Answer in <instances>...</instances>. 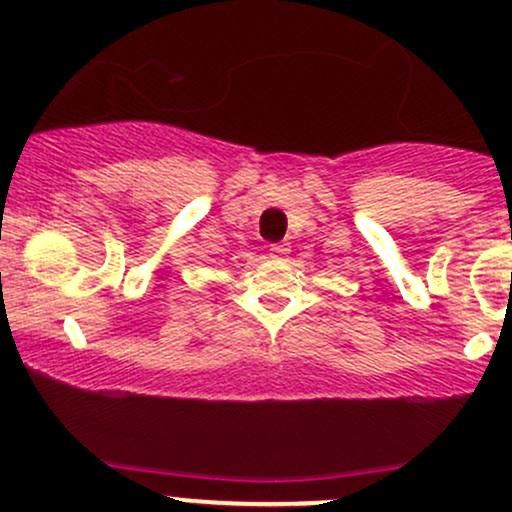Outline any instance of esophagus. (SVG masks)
Masks as SVG:
<instances>
[{"label":"esophagus","mask_w":512,"mask_h":512,"mask_svg":"<svg viewBox=\"0 0 512 512\" xmlns=\"http://www.w3.org/2000/svg\"><path fill=\"white\" fill-rule=\"evenodd\" d=\"M289 252H291L289 243H272V245H269V257H272V260H284V257H289Z\"/></svg>","instance_id":"esophagus-1"}]
</instances>
